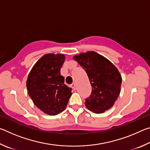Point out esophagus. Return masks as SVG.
<instances>
[{
    "label": "esophagus",
    "mask_w": 150,
    "mask_h": 150,
    "mask_svg": "<svg viewBox=\"0 0 150 150\" xmlns=\"http://www.w3.org/2000/svg\"><path fill=\"white\" fill-rule=\"evenodd\" d=\"M71 87L73 89H74V90H75L76 89V85H75V83H72L71 85Z\"/></svg>",
    "instance_id": "esophagus-1"
}]
</instances>
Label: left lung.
I'll return each mask as SVG.
<instances>
[{
	"mask_svg": "<svg viewBox=\"0 0 150 150\" xmlns=\"http://www.w3.org/2000/svg\"><path fill=\"white\" fill-rule=\"evenodd\" d=\"M85 69L92 92L85 99V106L96 114L110 109L120 93L122 77L110 61L95 52L82 53L73 57Z\"/></svg>",
	"mask_w": 150,
	"mask_h": 150,
	"instance_id": "8db88e82",
	"label": "left lung"
}]
</instances>
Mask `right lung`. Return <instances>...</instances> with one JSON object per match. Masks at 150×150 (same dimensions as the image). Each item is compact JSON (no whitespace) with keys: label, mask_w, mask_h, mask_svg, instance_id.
Here are the masks:
<instances>
[{"label":"right lung","mask_w":150,"mask_h":150,"mask_svg":"<svg viewBox=\"0 0 150 150\" xmlns=\"http://www.w3.org/2000/svg\"><path fill=\"white\" fill-rule=\"evenodd\" d=\"M65 59L63 54H45L35 63L28 77L30 97L47 115L54 116L63 112L72 95L71 88L65 85L60 73Z\"/></svg>","instance_id":"right-lung-1"}]
</instances>
